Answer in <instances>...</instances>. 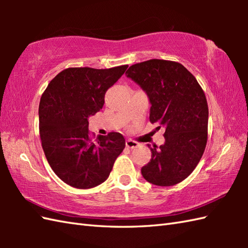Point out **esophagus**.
Segmentation results:
<instances>
[{"label":"esophagus","instance_id":"1","mask_svg":"<svg viewBox=\"0 0 248 248\" xmlns=\"http://www.w3.org/2000/svg\"><path fill=\"white\" fill-rule=\"evenodd\" d=\"M125 146H127L128 148H130V149H133V148H136V147L139 146V143H138V141H135V140H128L127 141H125Z\"/></svg>","mask_w":248,"mask_h":248}]
</instances>
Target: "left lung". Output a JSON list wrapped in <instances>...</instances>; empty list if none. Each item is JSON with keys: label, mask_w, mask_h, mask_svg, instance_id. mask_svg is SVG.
<instances>
[{"label": "left lung", "mask_w": 248, "mask_h": 248, "mask_svg": "<svg viewBox=\"0 0 248 248\" xmlns=\"http://www.w3.org/2000/svg\"><path fill=\"white\" fill-rule=\"evenodd\" d=\"M125 76L148 96L150 123L165 128V143L148 145L151 160L141 175L155 186H175L191 175L207 145L209 109L202 88L186 67L171 61L139 62Z\"/></svg>", "instance_id": "8db88e82"}]
</instances>
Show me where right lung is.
I'll use <instances>...</instances> for the list:
<instances>
[{"instance_id": "obj_1", "label": "right lung", "mask_w": 248, "mask_h": 248, "mask_svg": "<svg viewBox=\"0 0 248 248\" xmlns=\"http://www.w3.org/2000/svg\"><path fill=\"white\" fill-rule=\"evenodd\" d=\"M127 68H68L49 83L41 96V145L52 170L70 186L91 188L104 182L124 149V138L118 132L93 140L88 118L103 108L105 93Z\"/></svg>"}]
</instances>
